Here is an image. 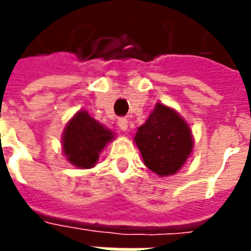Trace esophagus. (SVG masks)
Instances as JSON below:
<instances>
[{
  "mask_svg": "<svg viewBox=\"0 0 251 251\" xmlns=\"http://www.w3.org/2000/svg\"><path fill=\"white\" fill-rule=\"evenodd\" d=\"M117 126H119V128H120L121 131H127L128 130V120L121 117V119L117 120Z\"/></svg>",
  "mask_w": 251,
  "mask_h": 251,
  "instance_id": "esophagus-1",
  "label": "esophagus"
}]
</instances>
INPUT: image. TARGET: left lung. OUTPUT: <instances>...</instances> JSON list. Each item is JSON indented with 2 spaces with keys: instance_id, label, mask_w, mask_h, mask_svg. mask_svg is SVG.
Masks as SVG:
<instances>
[{
  "instance_id": "8db88e82",
  "label": "left lung",
  "mask_w": 251,
  "mask_h": 251,
  "mask_svg": "<svg viewBox=\"0 0 251 251\" xmlns=\"http://www.w3.org/2000/svg\"><path fill=\"white\" fill-rule=\"evenodd\" d=\"M144 163L158 176L175 175L193 151V135L177 111L156 103L134 137Z\"/></svg>"
}]
</instances>
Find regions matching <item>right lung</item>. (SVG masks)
<instances>
[{
	"instance_id": "add662e5",
	"label": "right lung",
	"mask_w": 251,
	"mask_h": 251,
	"mask_svg": "<svg viewBox=\"0 0 251 251\" xmlns=\"http://www.w3.org/2000/svg\"><path fill=\"white\" fill-rule=\"evenodd\" d=\"M113 138L114 134L110 130L92 119L88 111L79 110L64 128V155L74 166L91 169L96 165L99 153Z\"/></svg>"
}]
</instances>
